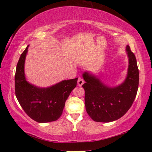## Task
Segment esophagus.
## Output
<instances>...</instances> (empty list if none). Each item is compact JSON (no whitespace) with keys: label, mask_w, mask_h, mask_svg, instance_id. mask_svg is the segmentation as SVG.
Listing matches in <instances>:
<instances>
[{"label":"esophagus","mask_w":152,"mask_h":152,"mask_svg":"<svg viewBox=\"0 0 152 152\" xmlns=\"http://www.w3.org/2000/svg\"><path fill=\"white\" fill-rule=\"evenodd\" d=\"M84 80L83 78H82V76H80L78 79V85L79 86H81L82 84H84Z\"/></svg>","instance_id":"obj_1"}]
</instances>
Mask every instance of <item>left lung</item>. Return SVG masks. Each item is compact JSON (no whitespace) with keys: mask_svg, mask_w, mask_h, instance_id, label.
<instances>
[{"mask_svg":"<svg viewBox=\"0 0 152 152\" xmlns=\"http://www.w3.org/2000/svg\"><path fill=\"white\" fill-rule=\"evenodd\" d=\"M126 51L129 58L127 76L120 85L111 88L88 72L82 74L86 82L82 85L85 91L86 110L94 121L107 123L119 119L134 101L139 85V70L135 56L129 45Z\"/></svg>","mask_w":152,"mask_h":152,"instance_id":"obj_1","label":"left lung"}]
</instances>
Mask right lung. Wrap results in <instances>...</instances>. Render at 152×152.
<instances>
[{"instance_id":"1","label":"right lung","mask_w":152,"mask_h":152,"mask_svg":"<svg viewBox=\"0 0 152 152\" xmlns=\"http://www.w3.org/2000/svg\"><path fill=\"white\" fill-rule=\"evenodd\" d=\"M28 46L17 65L15 76L16 97L24 111L33 120L38 123L55 121L62 114L66 101L76 87L78 78L63 80L48 88H39L29 83L24 72Z\"/></svg>"}]
</instances>
